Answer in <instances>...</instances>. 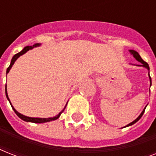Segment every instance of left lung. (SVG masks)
I'll return each instance as SVG.
<instances>
[{"label":"left lung","mask_w":156,"mask_h":156,"mask_svg":"<svg viewBox=\"0 0 156 156\" xmlns=\"http://www.w3.org/2000/svg\"><path fill=\"white\" fill-rule=\"evenodd\" d=\"M129 52H130L131 55H133V57H134V58H135L136 60H137V61H139V62H140V63H141V65H136V66H141V67H144V68H146L148 70V76H149V79H150V87H151V78L150 73H150V68H149V66H148V64L147 63V62H145V61H143V59L141 58L140 55L138 54V52H136V51H134V50H133V49L129 50ZM147 106H146L145 108H144V109H143V112H141L140 115H139V116H138V117H137V118H136L135 120H134V121H132L131 123L128 124L127 126H124L123 128H126V127H128V126H132V125H133V124H135L136 122H137V121H138V120H139V119H140L141 117H142V116H143V113H144V112H145V109H146V108H147Z\"/></svg>","instance_id":"1"}]
</instances>
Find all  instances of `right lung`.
<instances>
[{"instance_id": "1", "label": "right lung", "mask_w": 156, "mask_h": 156, "mask_svg": "<svg viewBox=\"0 0 156 156\" xmlns=\"http://www.w3.org/2000/svg\"><path fill=\"white\" fill-rule=\"evenodd\" d=\"M40 45V44H34L33 46H27V47L24 48H23V49L20 52H18V53L15 54V55L13 56L12 60H11L10 65H9V66L8 68H7V70H6V75H7V73L9 72V70H10L11 68H12V66H13L14 62L17 61V59H18L19 56H21L22 55H23V54H25L26 52H27V51H29V50L33 49L34 48L39 47ZM5 95H6V98H7V100H9V104H10V105H11V107H12L13 110L14 111V112L17 114V116H18L19 118L22 119L23 121H27V122H32V123H45V122H48V121H55V120H56V119H58L59 117H60L61 114L62 113V112H64V110L66 109V105H67V104H66V106H65V108H63V110H62L61 112H59V113L57 114L56 116H53V117H48V118H40V117H30V116H25V115H23V114H21L20 112H18L17 111V110H16L14 108H13V106L12 105V104H11L10 100H9V96H8V93H7V86H6V85H5ZM67 103H68V102H67Z\"/></svg>"}]
</instances>
